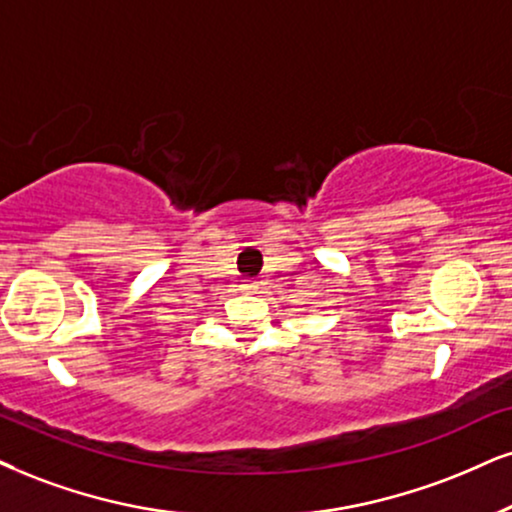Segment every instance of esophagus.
<instances>
[{"label":"esophagus","instance_id":"34e87169","mask_svg":"<svg viewBox=\"0 0 512 512\" xmlns=\"http://www.w3.org/2000/svg\"><path fill=\"white\" fill-rule=\"evenodd\" d=\"M244 289V292H254V289H258V282H251V280H246V282H242V285H239Z\"/></svg>","mask_w":512,"mask_h":512}]
</instances>
